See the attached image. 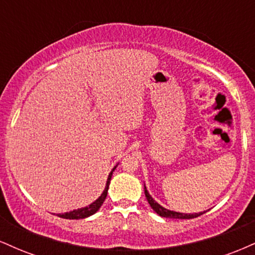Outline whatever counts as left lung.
Instances as JSON below:
<instances>
[{
    "mask_svg": "<svg viewBox=\"0 0 255 255\" xmlns=\"http://www.w3.org/2000/svg\"><path fill=\"white\" fill-rule=\"evenodd\" d=\"M144 189H145V197H146V199H147L148 204H150V206L152 207V210H153V211L156 212L157 215H159L160 217L178 218V219H191V218L199 217V216L203 215V213L206 212V211H204V212H199V213H182V212L171 211V210L165 209V207H163L162 205L158 204L157 201L151 197V194H150V193H148L147 188H146L145 184H144Z\"/></svg>",
    "mask_w": 255,
    "mask_h": 255,
    "instance_id": "left-lung-1",
    "label": "left lung"
}]
</instances>
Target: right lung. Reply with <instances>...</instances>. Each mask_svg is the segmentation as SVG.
Returning <instances> with one entry per match:
<instances>
[{
  "mask_svg": "<svg viewBox=\"0 0 255 255\" xmlns=\"http://www.w3.org/2000/svg\"><path fill=\"white\" fill-rule=\"evenodd\" d=\"M116 164L115 166L113 168V170L110 171L109 176H108V180H107V184H105V188L103 193L101 194V197H99L97 200H95L93 203H91L90 205H87V206L85 207H81V209H78V210H73V211H69V212H64V213H58V217L61 218H66V219H83V218H87L90 217V216L95 215L96 212L98 211L99 209H101V206L103 205L105 198H107V194H108V189H109V184H110V180H111V176H113V172L114 170L116 169Z\"/></svg>",
  "mask_w": 255,
  "mask_h": 255,
  "instance_id": "add662e5",
  "label": "right lung"
}]
</instances>
